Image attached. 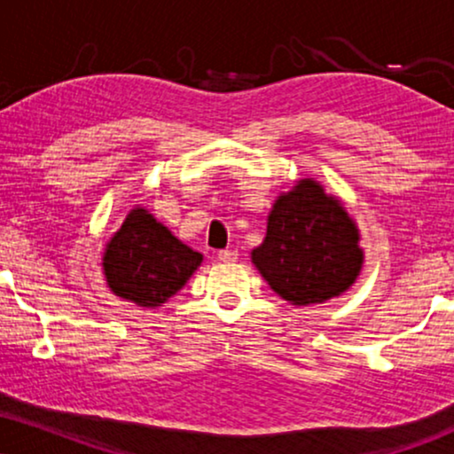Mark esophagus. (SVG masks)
Returning <instances> with one entry per match:
<instances>
[{
	"mask_svg": "<svg viewBox=\"0 0 454 454\" xmlns=\"http://www.w3.org/2000/svg\"><path fill=\"white\" fill-rule=\"evenodd\" d=\"M216 259L221 262H233L238 259V253L236 250H221V253L216 254Z\"/></svg>",
	"mask_w": 454,
	"mask_h": 454,
	"instance_id": "obj_1",
	"label": "esophagus"
}]
</instances>
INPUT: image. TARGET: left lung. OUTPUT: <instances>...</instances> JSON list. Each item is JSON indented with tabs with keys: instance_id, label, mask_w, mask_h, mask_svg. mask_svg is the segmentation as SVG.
<instances>
[{
	"instance_id": "left-lung-1",
	"label": "left lung",
	"mask_w": 454,
	"mask_h": 454,
	"mask_svg": "<svg viewBox=\"0 0 454 454\" xmlns=\"http://www.w3.org/2000/svg\"><path fill=\"white\" fill-rule=\"evenodd\" d=\"M253 262L273 293L293 305H317L349 290L364 253L356 221L313 178L279 193Z\"/></svg>"
}]
</instances>
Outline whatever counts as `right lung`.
Masks as SVG:
<instances>
[{
  "label": "right lung",
  "instance_id": "right-lung-1",
  "mask_svg": "<svg viewBox=\"0 0 454 454\" xmlns=\"http://www.w3.org/2000/svg\"><path fill=\"white\" fill-rule=\"evenodd\" d=\"M201 265V254L172 236L147 210L132 208L103 253V273L115 296L160 307Z\"/></svg>",
  "mask_w": 454,
  "mask_h": 454
}]
</instances>
